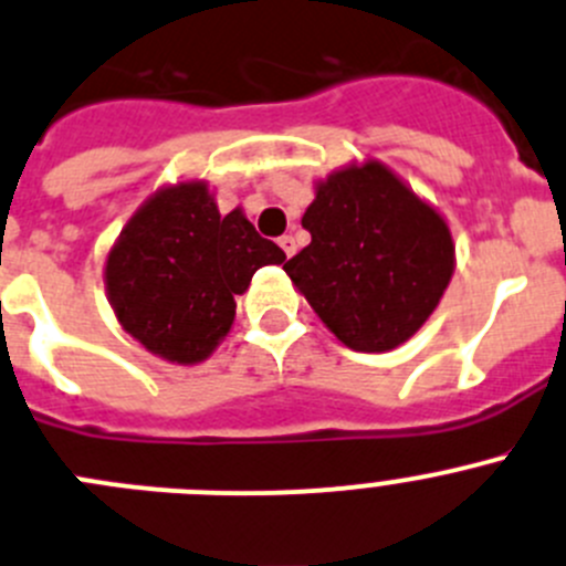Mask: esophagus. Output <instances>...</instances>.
Masks as SVG:
<instances>
[{"label":"esophagus","instance_id":"esophagus-1","mask_svg":"<svg viewBox=\"0 0 566 566\" xmlns=\"http://www.w3.org/2000/svg\"><path fill=\"white\" fill-rule=\"evenodd\" d=\"M279 245H282V251L287 256H293L295 251H298V245H295V238L293 234H284V238H279Z\"/></svg>","mask_w":566,"mask_h":566}]
</instances>
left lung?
Returning a JSON list of instances; mask_svg holds the SVG:
<instances>
[{"mask_svg":"<svg viewBox=\"0 0 566 566\" xmlns=\"http://www.w3.org/2000/svg\"><path fill=\"white\" fill-rule=\"evenodd\" d=\"M301 227L312 243L284 265L290 282L339 343L365 354L415 337L457 268L442 212L373 157L317 179Z\"/></svg>","mask_w":566,"mask_h":566,"instance_id":"left-lung-1","label":"left lung"}]
</instances>
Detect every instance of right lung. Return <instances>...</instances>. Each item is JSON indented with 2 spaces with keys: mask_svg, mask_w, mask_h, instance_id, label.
Returning a JSON list of instances; mask_svg holds the SVG:
<instances>
[{
  "mask_svg": "<svg viewBox=\"0 0 566 566\" xmlns=\"http://www.w3.org/2000/svg\"><path fill=\"white\" fill-rule=\"evenodd\" d=\"M284 251L245 212L221 216L205 179L155 190L104 260V290L129 337L171 365H199L223 343L238 301Z\"/></svg>",
  "mask_w": 566,
  "mask_h": 566,
  "instance_id": "1",
  "label": "right lung"
}]
</instances>
